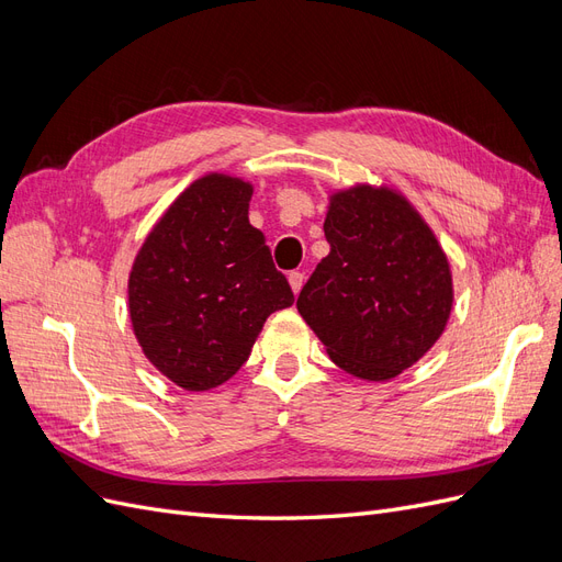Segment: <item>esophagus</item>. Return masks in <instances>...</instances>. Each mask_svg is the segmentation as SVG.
Returning a JSON list of instances; mask_svg holds the SVG:
<instances>
[{
	"label": "esophagus",
	"instance_id": "obj_1",
	"mask_svg": "<svg viewBox=\"0 0 562 562\" xmlns=\"http://www.w3.org/2000/svg\"><path fill=\"white\" fill-rule=\"evenodd\" d=\"M288 283H291L293 293L297 295V293L302 291V283H304V274H302V271H291V274H288Z\"/></svg>",
	"mask_w": 562,
	"mask_h": 562
}]
</instances>
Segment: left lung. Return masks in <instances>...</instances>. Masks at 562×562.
<instances>
[{
    "mask_svg": "<svg viewBox=\"0 0 562 562\" xmlns=\"http://www.w3.org/2000/svg\"><path fill=\"white\" fill-rule=\"evenodd\" d=\"M330 252L297 312L349 375L386 382L443 335L454 291L446 250L398 190L359 182L328 196Z\"/></svg>",
    "mask_w": 562,
    "mask_h": 562,
    "instance_id": "obj_1",
    "label": "left lung"
}]
</instances>
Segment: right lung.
Here are the masks:
<instances>
[{
  "label": "right lung",
  "mask_w": 562,
  "mask_h": 562,
  "mask_svg": "<svg viewBox=\"0 0 562 562\" xmlns=\"http://www.w3.org/2000/svg\"><path fill=\"white\" fill-rule=\"evenodd\" d=\"M252 184L227 173L194 180L135 255L128 314L147 361L187 391L236 375L269 314L295 302L248 223Z\"/></svg>",
  "instance_id": "add662e5"
}]
</instances>
